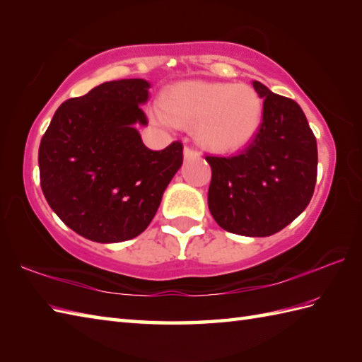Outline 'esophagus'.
Returning a JSON list of instances; mask_svg holds the SVG:
<instances>
[{"mask_svg": "<svg viewBox=\"0 0 362 362\" xmlns=\"http://www.w3.org/2000/svg\"><path fill=\"white\" fill-rule=\"evenodd\" d=\"M183 156H185L187 160L196 158V157H199V151L194 149V148H191V146H185V149H183Z\"/></svg>", "mask_w": 362, "mask_h": 362, "instance_id": "1", "label": "esophagus"}]
</instances>
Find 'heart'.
<instances>
[{"label": "heart", "mask_w": 362, "mask_h": 362, "mask_svg": "<svg viewBox=\"0 0 362 362\" xmlns=\"http://www.w3.org/2000/svg\"><path fill=\"white\" fill-rule=\"evenodd\" d=\"M152 119L163 126L197 127V140L216 151H236L258 132L263 101L245 83L183 82L165 98V105L151 110Z\"/></svg>", "instance_id": "b5f03b06"}]
</instances>
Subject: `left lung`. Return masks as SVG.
Returning a JSON list of instances; mask_svg holds the SVG:
<instances>
[{
  "mask_svg": "<svg viewBox=\"0 0 362 362\" xmlns=\"http://www.w3.org/2000/svg\"><path fill=\"white\" fill-rule=\"evenodd\" d=\"M263 121L233 156H205L211 166L209 209L218 226L243 236H271L308 206L317 179V143L303 110L261 82Z\"/></svg>",
  "mask_w": 362,
  "mask_h": 362,
  "instance_id": "left-lung-1",
  "label": "left lung"
}]
</instances>
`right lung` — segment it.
Wrapping results in <instances>:
<instances>
[{
    "instance_id": "obj_1",
    "label": "right lung",
    "mask_w": 362,
    "mask_h": 362,
    "mask_svg": "<svg viewBox=\"0 0 362 362\" xmlns=\"http://www.w3.org/2000/svg\"><path fill=\"white\" fill-rule=\"evenodd\" d=\"M149 82H104L62 103L38 148L46 202L65 226L95 243L132 240L156 216L183 161L182 141L151 151L134 127Z\"/></svg>"
}]
</instances>
